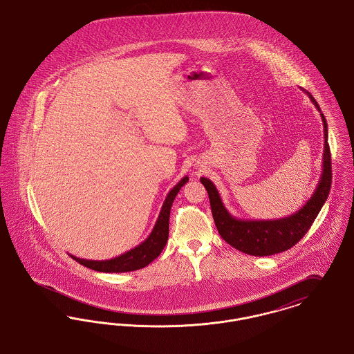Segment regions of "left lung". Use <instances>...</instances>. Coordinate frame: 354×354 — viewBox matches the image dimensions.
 Returning <instances> with one entry per match:
<instances>
[{"label": "left lung", "mask_w": 354, "mask_h": 354, "mask_svg": "<svg viewBox=\"0 0 354 354\" xmlns=\"http://www.w3.org/2000/svg\"><path fill=\"white\" fill-rule=\"evenodd\" d=\"M310 101L321 114L324 125V156H322V171L316 190L312 197L299 207L296 213L279 218V220H241L233 217L225 207L221 196L216 185L209 180L201 177L205 189L209 194L213 220L217 226L220 236L225 241L242 253L250 256H272L285 252L296 245L315 223L321 207L325 204L330 185H332V158L328 144V124L321 113L316 100L309 92Z\"/></svg>", "instance_id": "obj_1"}]
</instances>
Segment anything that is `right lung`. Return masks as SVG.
<instances>
[{
    "mask_svg": "<svg viewBox=\"0 0 354 354\" xmlns=\"http://www.w3.org/2000/svg\"><path fill=\"white\" fill-rule=\"evenodd\" d=\"M187 181H189V177L185 176L181 181H178V184L174 185L173 189H170L161 207L156 225L145 241L134 246L124 254H120L118 257H114L111 260H84L72 254L71 257L89 269H93L95 272H104V273H125V272H133V270L145 268L151 261L156 260L160 256V253L162 252V249L168 242L170 209L177 193Z\"/></svg>",
    "mask_w": 354,
    "mask_h": 354,
    "instance_id": "obj_1",
    "label": "right lung"
}]
</instances>
